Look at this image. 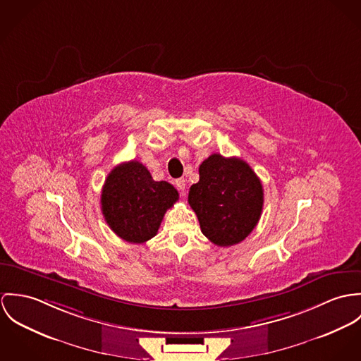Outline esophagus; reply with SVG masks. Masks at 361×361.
Listing matches in <instances>:
<instances>
[{
    "mask_svg": "<svg viewBox=\"0 0 361 361\" xmlns=\"http://www.w3.org/2000/svg\"><path fill=\"white\" fill-rule=\"evenodd\" d=\"M176 187L181 191L183 195H185V187H187V181L184 178H178L176 180Z\"/></svg>",
    "mask_w": 361,
    "mask_h": 361,
    "instance_id": "esophagus-1",
    "label": "esophagus"
}]
</instances>
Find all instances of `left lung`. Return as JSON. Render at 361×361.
Segmentation results:
<instances>
[{
  "mask_svg": "<svg viewBox=\"0 0 361 361\" xmlns=\"http://www.w3.org/2000/svg\"><path fill=\"white\" fill-rule=\"evenodd\" d=\"M188 203L203 235L217 246H231L259 223L263 185L246 161L213 154L202 161L200 181L191 185Z\"/></svg>",
  "mask_w": 361,
  "mask_h": 361,
  "instance_id": "left-lung-1",
  "label": "left lung"
}]
</instances>
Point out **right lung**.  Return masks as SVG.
Wrapping results in <instances>:
<instances>
[{"mask_svg": "<svg viewBox=\"0 0 361 361\" xmlns=\"http://www.w3.org/2000/svg\"><path fill=\"white\" fill-rule=\"evenodd\" d=\"M178 200L167 181H155L137 161H124L106 177L101 209L105 221L121 240L142 243L157 235L163 216Z\"/></svg>", "mask_w": 361, "mask_h": 361, "instance_id": "1", "label": "right lung"}]
</instances>
